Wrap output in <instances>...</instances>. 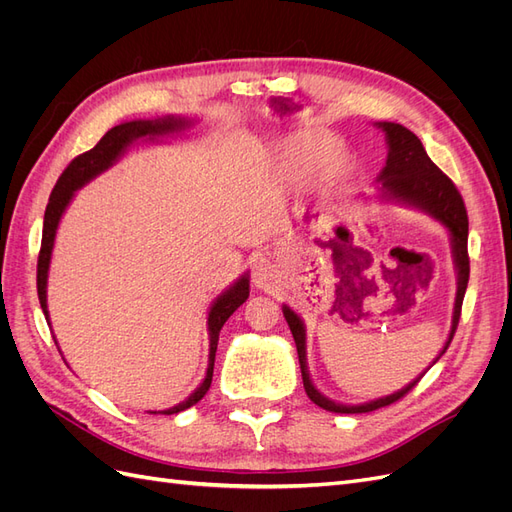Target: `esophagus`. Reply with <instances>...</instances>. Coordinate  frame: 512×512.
Returning a JSON list of instances; mask_svg holds the SVG:
<instances>
[{
    "label": "esophagus",
    "mask_w": 512,
    "mask_h": 512,
    "mask_svg": "<svg viewBox=\"0 0 512 512\" xmlns=\"http://www.w3.org/2000/svg\"><path fill=\"white\" fill-rule=\"evenodd\" d=\"M252 284L260 290H271L277 284V269L269 262H258L252 269Z\"/></svg>",
    "instance_id": "obj_1"
}]
</instances>
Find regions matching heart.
<instances>
[{"label": "heart", "mask_w": 512, "mask_h": 512, "mask_svg": "<svg viewBox=\"0 0 512 512\" xmlns=\"http://www.w3.org/2000/svg\"><path fill=\"white\" fill-rule=\"evenodd\" d=\"M267 162L277 183H301L312 198L333 196L352 173L350 151L322 128H303L280 138L271 145Z\"/></svg>", "instance_id": "b5f03b06"}]
</instances>
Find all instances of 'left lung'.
Returning <instances> with one entry per match:
<instances>
[{
	"mask_svg": "<svg viewBox=\"0 0 512 512\" xmlns=\"http://www.w3.org/2000/svg\"><path fill=\"white\" fill-rule=\"evenodd\" d=\"M374 126L384 132L386 138V147H389V153H386V164L380 170L378 175V198L386 200V203H395V205H404L423 211L431 215L433 220L440 222L446 230L448 237H451V252H453V262H455V273H457V294H455V307H453V322H451V333H448L446 342L440 350V354L433 359L436 363L440 356L446 352L448 344L455 335L457 322L461 316V303H463V294H466L468 288V277H470V258H468V213L466 205H463V198L457 192L455 183L448 179L442 170L433 164L427 156V151L414 132L401 126V123L393 121H376ZM284 318L288 322V327L292 331L294 344H297L299 352V363H301V376H303V386L307 397L314 401L316 406L337 412V414H361V412H374L378 408L391 406L397 399L404 397L412 386L423 378L425 371L433 365H429L421 376L406 384L404 389H399L386 397H378L365 401V404H339V401L329 399L327 395H322L314 382L312 376H309L307 369V344H305V322L301 316L290 309L288 305H282Z\"/></svg>",
	"mask_w": 512,
	"mask_h": 512,
	"instance_id": "obj_1",
	"label": "left lung"
}]
</instances>
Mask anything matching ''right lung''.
<instances>
[{"label": "right lung", "instance_id": "add662e5", "mask_svg": "<svg viewBox=\"0 0 512 512\" xmlns=\"http://www.w3.org/2000/svg\"><path fill=\"white\" fill-rule=\"evenodd\" d=\"M192 119L188 117H175V115H166L158 119H132L126 123H119V126L108 130L100 143L85 151L83 156L74 158L68 168L61 173L59 181L55 183V188L51 192L49 205H46L44 211V228H42V247H40V256H38V299L40 307L46 316V322L51 324L49 318V307H46V284H49V267H51V256H53V245L57 237V228L61 218L72 203V198L76 190H81L83 185H87L91 179H96L102 175L104 170L111 168L123 153L128 151V147L136 141H158L162 136L170 134H179L183 130L192 128ZM250 297V273H243L235 284H230L218 299H215L209 307V316H207V331H209V363H207V374L200 382L194 393L190 397L181 401V404L162 410V414H177L188 410L190 406L198 404L200 399L205 397L211 386L213 378V363H215V350H218V339L220 331L224 327V322L232 316V312L239 305H243ZM57 344V339H55Z\"/></svg>", "mask_w": 512, "mask_h": 512}]
</instances>
